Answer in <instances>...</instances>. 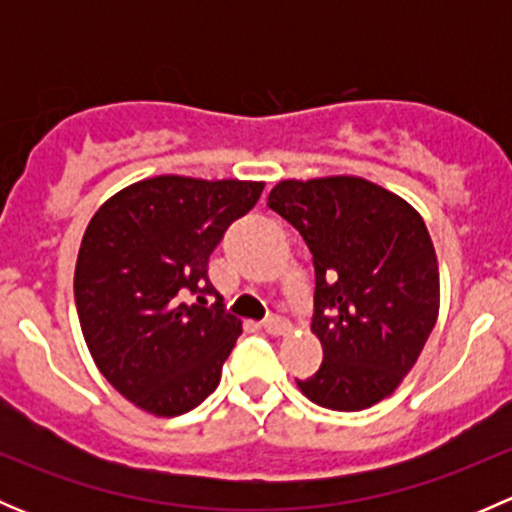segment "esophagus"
<instances>
[{"label": "esophagus", "instance_id": "esophagus-1", "mask_svg": "<svg viewBox=\"0 0 512 512\" xmlns=\"http://www.w3.org/2000/svg\"><path fill=\"white\" fill-rule=\"evenodd\" d=\"M262 329H265L267 334H285L287 332V322L282 317H277V314H270V317L262 322Z\"/></svg>", "mask_w": 512, "mask_h": 512}]
</instances>
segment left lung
<instances>
[{
	"instance_id": "1",
	"label": "left lung",
	"mask_w": 512,
	"mask_h": 512,
	"mask_svg": "<svg viewBox=\"0 0 512 512\" xmlns=\"http://www.w3.org/2000/svg\"><path fill=\"white\" fill-rule=\"evenodd\" d=\"M267 205L299 230L314 262L317 374L297 386L332 411L394 394L438 317V262L421 215L354 175L282 180Z\"/></svg>"
}]
</instances>
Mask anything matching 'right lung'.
<instances>
[{"instance_id": "1", "label": "right lung", "mask_w": 512, "mask_h": 512, "mask_svg": "<svg viewBox=\"0 0 512 512\" xmlns=\"http://www.w3.org/2000/svg\"><path fill=\"white\" fill-rule=\"evenodd\" d=\"M262 188L158 175L91 218L74 272L76 312L98 371L138 409L180 416L218 389L242 322L208 280V260ZM188 293L199 302L185 305Z\"/></svg>"}]
</instances>
